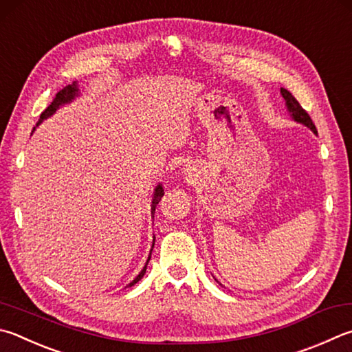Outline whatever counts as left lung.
<instances>
[{
    "label": "left lung",
    "mask_w": 352,
    "mask_h": 352,
    "mask_svg": "<svg viewBox=\"0 0 352 352\" xmlns=\"http://www.w3.org/2000/svg\"><path fill=\"white\" fill-rule=\"evenodd\" d=\"M280 94L283 95L285 103H286V109H287V112L291 113L292 120L297 121V123H300V124L306 126V127H309L312 132L317 133L316 126H314V123H312V120H311V117L308 115V112H306L303 107L300 106L298 101L292 97V94L289 91H286V89H283V87L280 89ZM217 282H219V280H217Z\"/></svg>",
    "instance_id": "1"
}]
</instances>
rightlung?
Listing matches in <instances>:
<instances>
[{"label": "right lung", "instance_id": "1", "mask_svg": "<svg viewBox=\"0 0 352 352\" xmlns=\"http://www.w3.org/2000/svg\"><path fill=\"white\" fill-rule=\"evenodd\" d=\"M80 95V87H78V82L76 81H74L72 85H69V86H66V87H63L61 91L55 95V98H54V101L52 103H50L49 106H47V109L44 111L41 115H40V120H38V123H36V126L38 124H41L44 120H47L49 117H52V115L60 109L61 106H65V104H69V103H72V101L78 97ZM34 131H35V127H34ZM32 131V132H34ZM164 195V189H163V186L162 184H157V188L154 189V195H152V204H151V214H152V217H154V212H155V208H157V204L160 203V200H162V197ZM154 240H155V237H154ZM152 248H154V243H152ZM151 252H152V249H151ZM149 260H151V254H149V257H148V261H146V265H144V267L142 270V272L138 274V276L132 280V282L127 285V286H133L135 283H138L140 280L143 278V276L146 274V267H148V263H149Z\"/></svg>", "mask_w": 352, "mask_h": 352}]
</instances>
